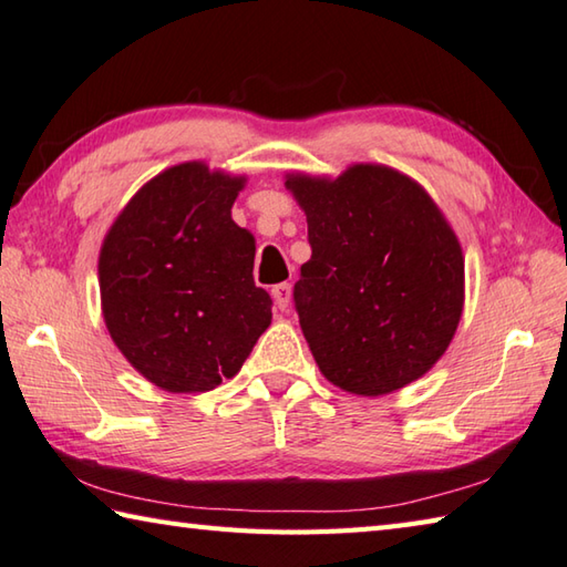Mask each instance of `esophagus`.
<instances>
[{"mask_svg":"<svg viewBox=\"0 0 567 567\" xmlns=\"http://www.w3.org/2000/svg\"><path fill=\"white\" fill-rule=\"evenodd\" d=\"M271 296H274V303L279 310H286L288 303H291V284H276L271 288Z\"/></svg>","mask_w":567,"mask_h":567,"instance_id":"1","label":"esophagus"}]
</instances>
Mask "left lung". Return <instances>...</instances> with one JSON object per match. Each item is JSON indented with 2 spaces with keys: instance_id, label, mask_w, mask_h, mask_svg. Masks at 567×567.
<instances>
[{
  "instance_id": "left-lung-1",
  "label": "left lung",
  "mask_w": 567,
  "mask_h": 567,
  "mask_svg": "<svg viewBox=\"0 0 567 567\" xmlns=\"http://www.w3.org/2000/svg\"><path fill=\"white\" fill-rule=\"evenodd\" d=\"M308 219L310 259L293 300L328 381L391 394L441 360L465 300V259L443 213L403 173L357 164L338 176H288Z\"/></svg>"
}]
</instances>
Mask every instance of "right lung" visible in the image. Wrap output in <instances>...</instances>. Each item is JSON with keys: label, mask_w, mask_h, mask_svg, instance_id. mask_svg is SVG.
I'll return each mask as SVG.
<instances>
[{"label": "right lung", "mask_w": 567, "mask_h": 567, "mask_svg": "<svg viewBox=\"0 0 567 567\" xmlns=\"http://www.w3.org/2000/svg\"><path fill=\"white\" fill-rule=\"evenodd\" d=\"M245 178L203 161L166 168L126 203L100 249L102 316L138 374L171 394L233 379L271 326L254 237L235 225Z\"/></svg>", "instance_id": "1"}]
</instances>
